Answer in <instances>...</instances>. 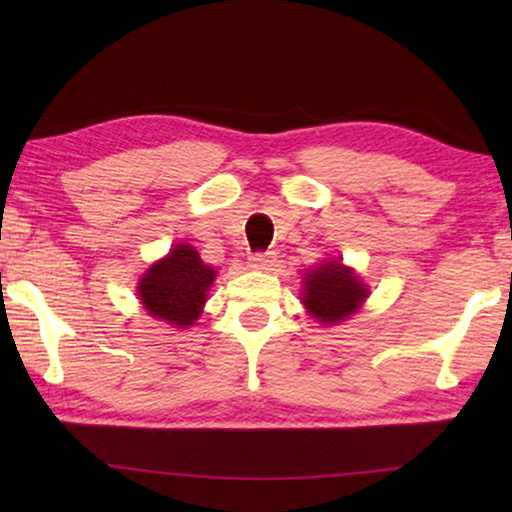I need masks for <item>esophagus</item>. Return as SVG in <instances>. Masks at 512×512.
Listing matches in <instances>:
<instances>
[{
    "mask_svg": "<svg viewBox=\"0 0 512 512\" xmlns=\"http://www.w3.org/2000/svg\"><path fill=\"white\" fill-rule=\"evenodd\" d=\"M275 262H277L275 253H255V255H250L248 266L253 268V271H273Z\"/></svg>",
    "mask_w": 512,
    "mask_h": 512,
    "instance_id": "obj_1",
    "label": "esophagus"
}]
</instances>
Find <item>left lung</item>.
<instances>
[{
	"label": "left lung",
	"mask_w": 512,
	"mask_h": 512,
	"mask_svg": "<svg viewBox=\"0 0 512 512\" xmlns=\"http://www.w3.org/2000/svg\"><path fill=\"white\" fill-rule=\"evenodd\" d=\"M368 287L341 259H329L305 273L302 305L307 314L323 325H339L361 309Z\"/></svg>",
	"instance_id": "obj_1"
}]
</instances>
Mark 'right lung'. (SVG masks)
<instances>
[{
	"label": "right lung",
	"mask_w": 512,
	"mask_h": 512,
	"mask_svg": "<svg viewBox=\"0 0 512 512\" xmlns=\"http://www.w3.org/2000/svg\"><path fill=\"white\" fill-rule=\"evenodd\" d=\"M214 280L216 271L194 246L178 244L142 275L137 296L153 318L167 320L173 327H189L201 316Z\"/></svg>",
	"instance_id": "right-lung-1"
}]
</instances>
